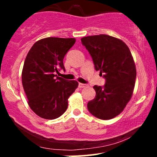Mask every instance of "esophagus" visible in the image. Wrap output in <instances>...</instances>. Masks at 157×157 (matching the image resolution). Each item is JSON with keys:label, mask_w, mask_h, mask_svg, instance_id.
I'll return each instance as SVG.
<instances>
[{"label": "esophagus", "mask_w": 157, "mask_h": 157, "mask_svg": "<svg viewBox=\"0 0 157 157\" xmlns=\"http://www.w3.org/2000/svg\"><path fill=\"white\" fill-rule=\"evenodd\" d=\"M78 86H79V88H85L86 86V84H83V83H79L78 84Z\"/></svg>", "instance_id": "34e87169"}]
</instances>
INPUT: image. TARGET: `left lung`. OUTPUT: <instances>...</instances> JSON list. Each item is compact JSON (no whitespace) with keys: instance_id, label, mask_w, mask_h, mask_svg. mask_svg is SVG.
I'll use <instances>...</instances> for the list:
<instances>
[{"instance_id":"1","label":"left lung","mask_w":157,"mask_h":157,"mask_svg":"<svg viewBox=\"0 0 157 157\" xmlns=\"http://www.w3.org/2000/svg\"><path fill=\"white\" fill-rule=\"evenodd\" d=\"M81 41L95 70L105 80L103 86H94L96 96L88 102V109L100 120L112 119L123 111L134 89L136 71L130 49L121 40L107 35L88 36Z\"/></svg>"}]
</instances>
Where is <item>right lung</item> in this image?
<instances>
[{
    "mask_svg": "<svg viewBox=\"0 0 157 157\" xmlns=\"http://www.w3.org/2000/svg\"><path fill=\"white\" fill-rule=\"evenodd\" d=\"M75 38L46 37L37 41L25 59L22 84L32 111L46 120L58 118L68 108V99L78 86L76 80L57 77L65 71L63 58Z\"/></svg>",
    "mask_w": 157,
    "mask_h": 157,
    "instance_id": "add662e5",
    "label": "right lung"
}]
</instances>
